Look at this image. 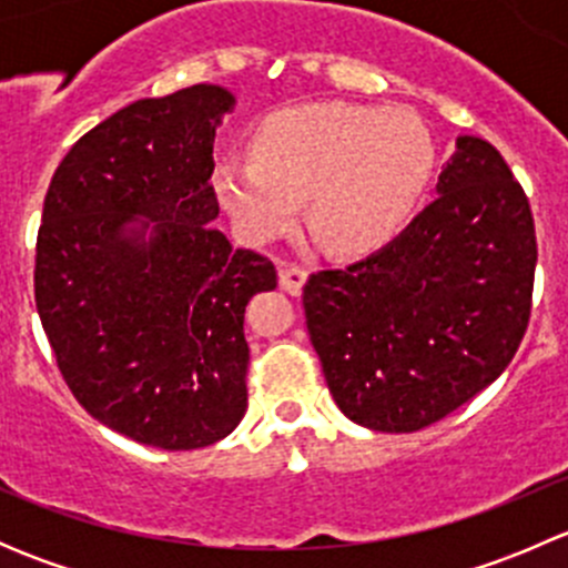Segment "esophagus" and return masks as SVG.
<instances>
[{"instance_id": "obj_1", "label": "esophagus", "mask_w": 568, "mask_h": 568, "mask_svg": "<svg viewBox=\"0 0 568 568\" xmlns=\"http://www.w3.org/2000/svg\"><path fill=\"white\" fill-rule=\"evenodd\" d=\"M305 283H307V272L302 266H280V285H283V291H288L291 296L302 294Z\"/></svg>"}]
</instances>
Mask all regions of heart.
<instances>
[{
    "label": "heart",
    "instance_id": "obj_1",
    "mask_svg": "<svg viewBox=\"0 0 568 568\" xmlns=\"http://www.w3.org/2000/svg\"><path fill=\"white\" fill-rule=\"evenodd\" d=\"M255 156H225L214 192L247 242L283 236L300 216L337 255L387 247L420 211L437 145L400 109L302 104L272 112L252 134Z\"/></svg>",
    "mask_w": 568,
    "mask_h": 568
}]
</instances>
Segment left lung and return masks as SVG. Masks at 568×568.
I'll use <instances>...</instances> for the list:
<instances>
[{
    "label": "left lung",
    "instance_id": "8db88e82",
    "mask_svg": "<svg viewBox=\"0 0 568 568\" xmlns=\"http://www.w3.org/2000/svg\"><path fill=\"white\" fill-rule=\"evenodd\" d=\"M437 194L387 247L311 274L302 294L332 398L374 432L443 420L506 371L528 329L536 227L500 151L459 136Z\"/></svg>",
    "mask_w": 568,
    "mask_h": 568
}]
</instances>
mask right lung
<instances>
[{"label": "right lung", "mask_w": 568, "mask_h": 568, "mask_svg": "<svg viewBox=\"0 0 568 568\" xmlns=\"http://www.w3.org/2000/svg\"><path fill=\"white\" fill-rule=\"evenodd\" d=\"M233 106L220 84L134 101L68 151L45 192L36 305L62 379L95 420L162 450L242 423L244 307L277 288L268 257L211 225L214 136Z\"/></svg>", "instance_id": "add662e5"}]
</instances>
